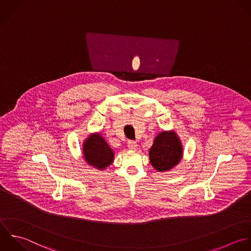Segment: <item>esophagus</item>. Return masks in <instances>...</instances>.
<instances>
[{
  "mask_svg": "<svg viewBox=\"0 0 251 251\" xmlns=\"http://www.w3.org/2000/svg\"><path fill=\"white\" fill-rule=\"evenodd\" d=\"M127 144H128V148H129L130 150H136V149H137V144H136V142H134V141H132V140H129Z\"/></svg>",
  "mask_w": 251,
  "mask_h": 251,
  "instance_id": "34e87169",
  "label": "esophagus"
}]
</instances>
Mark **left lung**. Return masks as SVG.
I'll return each instance as SVG.
<instances>
[{"mask_svg":"<svg viewBox=\"0 0 251 251\" xmlns=\"http://www.w3.org/2000/svg\"><path fill=\"white\" fill-rule=\"evenodd\" d=\"M182 158V145L173 132H162L154 140L150 150L151 165L158 171H167L177 165Z\"/></svg>","mask_w":251,"mask_h":251,"instance_id":"obj_1","label":"left lung"}]
</instances>
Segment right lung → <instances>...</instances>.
Returning a JSON list of instances; mask_svg holds the SVG:
<instances>
[{"label": "right lung", "mask_w": 251, "mask_h": 251, "mask_svg": "<svg viewBox=\"0 0 251 251\" xmlns=\"http://www.w3.org/2000/svg\"><path fill=\"white\" fill-rule=\"evenodd\" d=\"M84 157L90 165L104 169L113 161V151L99 134L90 136L83 146Z\"/></svg>", "instance_id": "add662e5"}]
</instances>
